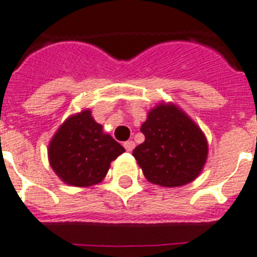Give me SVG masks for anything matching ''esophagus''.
<instances>
[{
    "instance_id": "esophagus-1",
    "label": "esophagus",
    "mask_w": 257,
    "mask_h": 257,
    "mask_svg": "<svg viewBox=\"0 0 257 257\" xmlns=\"http://www.w3.org/2000/svg\"><path fill=\"white\" fill-rule=\"evenodd\" d=\"M123 147H124V150H126V151L131 152L134 150V148H135V142H133V141L124 142Z\"/></svg>"
}]
</instances>
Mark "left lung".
<instances>
[{"mask_svg": "<svg viewBox=\"0 0 257 257\" xmlns=\"http://www.w3.org/2000/svg\"><path fill=\"white\" fill-rule=\"evenodd\" d=\"M141 131L146 141L133 155L148 181L173 188L189 184L200 175L207 158L206 138L179 107L156 106Z\"/></svg>", "mask_w": 257, "mask_h": 257, "instance_id": "1", "label": "left lung"}]
</instances>
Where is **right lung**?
<instances>
[{
  "mask_svg": "<svg viewBox=\"0 0 257 257\" xmlns=\"http://www.w3.org/2000/svg\"><path fill=\"white\" fill-rule=\"evenodd\" d=\"M124 148L92 118L89 110L69 116L55 134L48 148L52 169L65 184L90 186L102 181L110 163Z\"/></svg>",
  "mask_w": 257,
  "mask_h": 257,
  "instance_id": "right-lung-1",
  "label": "right lung"
}]
</instances>
